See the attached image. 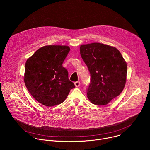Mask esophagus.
I'll use <instances>...</instances> for the list:
<instances>
[{
  "instance_id": "1",
  "label": "esophagus",
  "mask_w": 150,
  "mask_h": 150,
  "mask_svg": "<svg viewBox=\"0 0 150 150\" xmlns=\"http://www.w3.org/2000/svg\"><path fill=\"white\" fill-rule=\"evenodd\" d=\"M74 83H75V87H79V86H80V85H81V83H80V82H79V81L75 82Z\"/></svg>"
}]
</instances>
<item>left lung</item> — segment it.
<instances>
[{"label": "left lung", "mask_w": 150, "mask_h": 150, "mask_svg": "<svg viewBox=\"0 0 150 150\" xmlns=\"http://www.w3.org/2000/svg\"><path fill=\"white\" fill-rule=\"evenodd\" d=\"M80 54L91 76L87 89L88 99L96 105L108 104L125 87V60L116 48L99 42L81 45Z\"/></svg>", "instance_id": "1"}]
</instances>
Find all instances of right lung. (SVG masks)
Here are the masks:
<instances>
[{
  "mask_svg": "<svg viewBox=\"0 0 150 150\" xmlns=\"http://www.w3.org/2000/svg\"><path fill=\"white\" fill-rule=\"evenodd\" d=\"M70 48L46 46L38 49L25 63L24 82L31 96L42 105L51 107L63 103L75 87L62 64Z\"/></svg>",
  "mask_w": 150,
  "mask_h": 150,
  "instance_id": "add662e5",
  "label": "right lung"
}]
</instances>
